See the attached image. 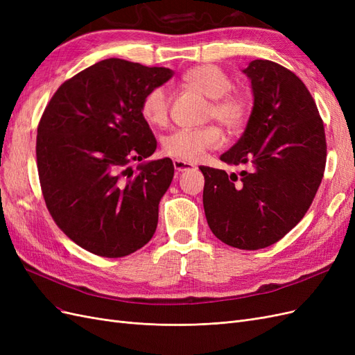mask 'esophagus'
I'll list each match as a JSON object with an SVG mask.
<instances>
[{
	"instance_id": "1",
	"label": "esophagus",
	"mask_w": 355,
	"mask_h": 355,
	"mask_svg": "<svg viewBox=\"0 0 355 355\" xmlns=\"http://www.w3.org/2000/svg\"><path fill=\"white\" fill-rule=\"evenodd\" d=\"M173 166L178 171H187V170H192L196 166L191 164V163H185V161H180V159H175L173 161Z\"/></svg>"
}]
</instances>
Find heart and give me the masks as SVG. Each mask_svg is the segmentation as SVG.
Instances as JSON below:
<instances>
[{"label": "heart", "instance_id": "1", "mask_svg": "<svg viewBox=\"0 0 355 355\" xmlns=\"http://www.w3.org/2000/svg\"><path fill=\"white\" fill-rule=\"evenodd\" d=\"M184 81L211 99L209 116L219 121L230 133L240 130L250 112V102L243 93L232 92L231 78L219 67L198 65L185 72ZM145 120L155 127H164L168 121L170 98L163 85L149 90L141 105ZM223 142L222 130L218 125L201 128H180L163 139V153L167 157L196 163L207 151L216 149Z\"/></svg>", "mask_w": 355, "mask_h": 355}]
</instances>
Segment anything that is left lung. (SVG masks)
<instances>
[{
  "mask_svg": "<svg viewBox=\"0 0 355 355\" xmlns=\"http://www.w3.org/2000/svg\"><path fill=\"white\" fill-rule=\"evenodd\" d=\"M253 110L243 136L220 155L245 164L240 176L201 166L202 204L225 244L257 250L282 240L305 216L326 167L323 120L306 85L271 60H252Z\"/></svg>",
  "mask_w": 355,
  "mask_h": 355,
  "instance_id": "8db88e82",
  "label": "left lung"
}]
</instances>
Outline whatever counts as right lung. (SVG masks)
<instances>
[{
	"instance_id": "right-lung-1",
	"label": "right lung",
	"mask_w": 355,
	"mask_h": 355,
	"mask_svg": "<svg viewBox=\"0 0 355 355\" xmlns=\"http://www.w3.org/2000/svg\"><path fill=\"white\" fill-rule=\"evenodd\" d=\"M171 77L168 68L105 59L63 83L46 106L37 135L41 191L53 220L84 250L123 257L153 239L173 161L130 163L155 153L141 105Z\"/></svg>"
}]
</instances>
